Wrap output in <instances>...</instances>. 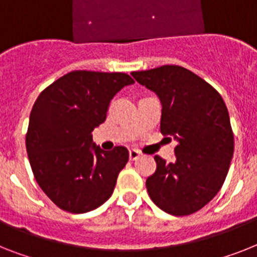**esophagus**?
Masks as SVG:
<instances>
[{
	"mask_svg": "<svg viewBox=\"0 0 257 257\" xmlns=\"http://www.w3.org/2000/svg\"><path fill=\"white\" fill-rule=\"evenodd\" d=\"M140 157H141V153H140L139 150H135V149L129 150V159H131V161H137Z\"/></svg>",
	"mask_w": 257,
	"mask_h": 257,
	"instance_id": "34e87169",
	"label": "esophagus"
}]
</instances>
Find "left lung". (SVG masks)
<instances>
[{
    "label": "left lung",
    "mask_w": 257,
    "mask_h": 257,
    "mask_svg": "<svg viewBox=\"0 0 257 257\" xmlns=\"http://www.w3.org/2000/svg\"><path fill=\"white\" fill-rule=\"evenodd\" d=\"M132 75L161 99V133L178 141L174 162L154 157L157 170L146 180L149 196L169 214H193L218 193L227 176L234 154L227 107L213 86L183 66Z\"/></svg>",
    "instance_id": "1"
}]
</instances>
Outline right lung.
I'll return each instance as SVG.
<instances>
[{
	"mask_svg": "<svg viewBox=\"0 0 257 257\" xmlns=\"http://www.w3.org/2000/svg\"><path fill=\"white\" fill-rule=\"evenodd\" d=\"M133 79L125 73L74 70L44 88L34 103L26 149L39 187L74 214L104 204L126 165L124 146L104 152L92 131L104 122L111 99Z\"/></svg>",
	"mask_w": 257,
	"mask_h": 257,
	"instance_id": "right-lung-1",
	"label": "right lung"
}]
</instances>
